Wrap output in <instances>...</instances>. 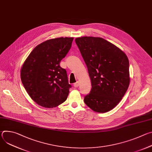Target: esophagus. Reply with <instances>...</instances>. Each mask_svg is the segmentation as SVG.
<instances>
[{
    "label": "esophagus",
    "instance_id": "obj_1",
    "mask_svg": "<svg viewBox=\"0 0 152 152\" xmlns=\"http://www.w3.org/2000/svg\"><path fill=\"white\" fill-rule=\"evenodd\" d=\"M79 85V82L78 81H77L76 83H74V86H75V87H77Z\"/></svg>",
    "mask_w": 152,
    "mask_h": 152
}]
</instances>
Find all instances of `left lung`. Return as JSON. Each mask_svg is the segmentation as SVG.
Listing matches in <instances>:
<instances>
[{"mask_svg":"<svg viewBox=\"0 0 152 152\" xmlns=\"http://www.w3.org/2000/svg\"><path fill=\"white\" fill-rule=\"evenodd\" d=\"M75 42L91 81L92 88L85 96V103L97 113L111 111L122 99L129 85L126 55L102 38L79 37Z\"/></svg>","mask_w":152,"mask_h":152,"instance_id":"1","label":"left lung"}]
</instances>
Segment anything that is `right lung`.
<instances>
[{"instance_id": "right-lung-1", "label": "right lung", "mask_w": 152, "mask_h": 152, "mask_svg": "<svg viewBox=\"0 0 152 152\" xmlns=\"http://www.w3.org/2000/svg\"><path fill=\"white\" fill-rule=\"evenodd\" d=\"M73 37L50 39L36 46L21 69V80L31 98L50 108L66 100L72 85L61 61L70 50Z\"/></svg>"}]
</instances>
